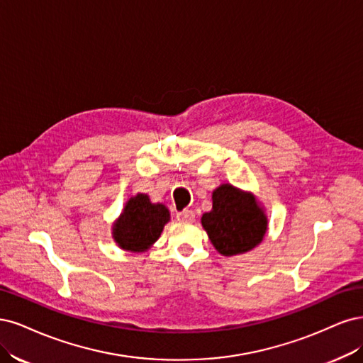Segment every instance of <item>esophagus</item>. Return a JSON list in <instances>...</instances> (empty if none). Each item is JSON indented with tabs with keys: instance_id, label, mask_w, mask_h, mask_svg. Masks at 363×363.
<instances>
[{
	"instance_id": "obj_1",
	"label": "esophagus",
	"mask_w": 363,
	"mask_h": 363,
	"mask_svg": "<svg viewBox=\"0 0 363 363\" xmlns=\"http://www.w3.org/2000/svg\"><path fill=\"white\" fill-rule=\"evenodd\" d=\"M194 217H196V216H194V213L191 211V209H184V211H181V213L177 214V218H178V220L186 221V223H190V221H193Z\"/></svg>"
}]
</instances>
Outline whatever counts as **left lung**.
<instances>
[{
    "label": "left lung",
    "mask_w": 363,
    "mask_h": 363,
    "mask_svg": "<svg viewBox=\"0 0 363 363\" xmlns=\"http://www.w3.org/2000/svg\"><path fill=\"white\" fill-rule=\"evenodd\" d=\"M202 226L221 255L233 256L262 241L267 217L252 194L223 184L213 193V209L203 214Z\"/></svg>",
    "instance_id": "1"
}]
</instances>
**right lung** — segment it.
Listing matches in <instances>:
<instances>
[{"instance_id": "obj_1", "label": "right lung", "mask_w": 363, "mask_h": 363, "mask_svg": "<svg viewBox=\"0 0 363 363\" xmlns=\"http://www.w3.org/2000/svg\"><path fill=\"white\" fill-rule=\"evenodd\" d=\"M169 218V209L164 205H154L146 194H137L125 205L114 225L113 237L125 250L143 252L158 240Z\"/></svg>"}]
</instances>
